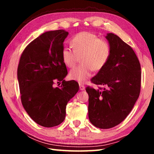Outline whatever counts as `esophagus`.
Instances as JSON below:
<instances>
[{
  "label": "esophagus",
  "mask_w": 154,
  "mask_h": 154,
  "mask_svg": "<svg viewBox=\"0 0 154 154\" xmlns=\"http://www.w3.org/2000/svg\"><path fill=\"white\" fill-rule=\"evenodd\" d=\"M79 89L81 90H85V86L83 85H82L79 83Z\"/></svg>",
  "instance_id": "1"
}]
</instances>
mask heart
Listing matches in <instances>:
<instances>
[{
  "label": "heart",
  "mask_w": 154,
  "mask_h": 154,
  "mask_svg": "<svg viewBox=\"0 0 154 154\" xmlns=\"http://www.w3.org/2000/svg\"><path fill=\"white\" fill-rule=\"evenodd\" d=\"M72 50L64 48L61 52L63 63L69 68H73L81 57L79 66L72 69L69 77L80 83H85L90 77L92 71L103 69L111 56V47L105 39L99 38L95 34L82 32L70 41Z\"/></svg>",
  "instance_id": "1"
}]
</instances>
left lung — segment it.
<instances>
[{
	"instance_id": "8db88e82",
	"label": "left lung",
	"mask_w": 154,
	"mask_h": 154,
	"mask_svg": "<svg viewBox=\"0 0 154 154\" xmlns=\"http://www.w3.org/2000/svg\"><path fill=\"white\" fill-rule=\"evenodd\" d=\"M111 47L107 63L91 79L96 85H105L95 90L88 86V117L94 126L108 129L126 119L140 92V64L132 48L113 33L106 36Z\"/></svg>"
}]
</instances>
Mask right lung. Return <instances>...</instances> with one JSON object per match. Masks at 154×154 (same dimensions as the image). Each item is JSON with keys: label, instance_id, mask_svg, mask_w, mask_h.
I'll return each mask as SVG.
<instances>
[{"label": "right lung", "instance_id": "add662e5", "mask_svg": "<svg viewBox=\"0 0 154 154\" xmlns=\"http://www.w3.org/2000/svg\"><path fill=\"white\" fill-rule=\"evenodd\" d=\"M68 34L63 30L42 34L26 47L18 64L22 105L32 120L43 127L58 126L64 120L67 103L79 88L75 81L64 80L68 72L61 52ZM60 81V87H54Z\"/></svg>", "mask_w": 154, "mask_h": 154}]
</instances>
